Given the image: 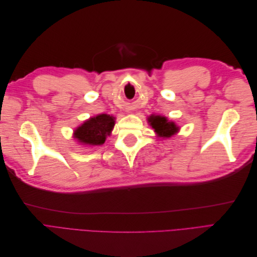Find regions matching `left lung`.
<instances>
[{
	"label": "left lung",
	"instance_id": "left-lung-1",
	"mask_svg": "<svg viewBox=\"0 0 257 257\" xmlns=\"http://www.w3.org/2000/svg\"><path fill=\"white\" fill-rule=\"evenodd\" d=\"M148 123L150 124V126L154 128V132L157 133L159 137L167 138L175 135L179 131V127L176 125L175 122L168 121L166 116H163L160 114H151L148 118Z\"/></svg>",
	"mask_w": 257,
	"mask_h": 257
}]
</instances>
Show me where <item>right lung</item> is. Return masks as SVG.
I'll return each mask as SVG.
<instances>
[{
  "label": "right lung",
  "mask_w": 257,
  "mask_h": 257,
  "mask_svg": "<svg viewBox=\"0 0 257 257\" xmlns=\"http://www.w3.org/2000/svg\"><path fill=\"white\" fill-rule=\"evenodd\" d=\"M114 126V116L102 113L83 122L74 132V137L80 144L89 146H100L109 136Z\"/></svg>",
  "instance_id": "obj_1"
}]
</instances>
